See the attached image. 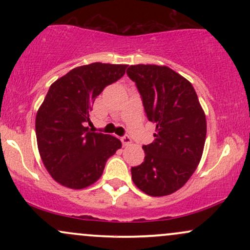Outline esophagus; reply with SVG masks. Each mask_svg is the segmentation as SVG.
<instances>
[{
	"instance_id": "obj_1",
	"label": "esophagus",
	"mask_w": 250,
	"mask_h": 250,
	"mask_svg": "<svg viewBox=\"0 0 250 250\" xmlns=\"http://www.w3.org/2000/svg\"><path fill=\"white\" fill-rule=\"evenodd\" d=\"M121 141H122V145L125 146V147H127V146H129V145H131V139H130V136H128V135H125V136L122 137L121 139Z\"/></svg>"
}]
</instances>
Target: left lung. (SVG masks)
<instances>
[{"mask_svg":"<svg viewBox=\"0 0 250 250\" xmlns=\"http://www.w3.org/2000/svg\"><path fill=\"white\" fill-rule=\"evenodd\" d=\"M127 74L147 119L156 123L154 142L142 147L145 161L131 168V179L150 196L173 194L200 163L207 134L205 111L191 83L166 65H130Z\"/></svg>","mask_w":250,"mask_h":250,"instance_id":"8db88e82","label":"left lung"}]
</instances>
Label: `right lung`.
Listing matches in <instances>:
<instances>
[{
  "label": "right lung",
  "instance_id": "1",
  "mask_svg": "<svg viewBox=\"0 0 250 250\" xmlns=\"http://www.w3.org/2000/svg\"><path fill=\"white\" fill-rule=\"evenodd\" d=\"M127 64L90 63L71 69L50 85L36 114L37 147L56 182L82 189L101 177L105 162L122 147L111 135L85 127L96 96L125 75Z\"/></svg>",
  "mask_w": 250,
  "mask_h": 250
}]
</instances>
